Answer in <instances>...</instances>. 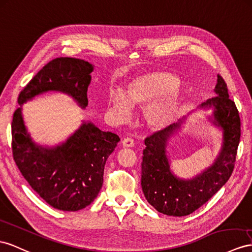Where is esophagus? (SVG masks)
Segmentation results:
<instances>
[{"label": "esophagus", "instance_id": "esophagus-1", "mask_svg": "<svg viewBox=\"0 0 252 252\" xmlns=\"http://www.w3.org/2000/svg\"><path fill=\"white\" fill-rule=\"evenodd\" d=\"M122 146L125 148H132L134 146V140L130 137H126L122 140Z\"/></svg>", "mask_w": 252, "mask_h": 252}]
</instances>
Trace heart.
<instances>
[{
  "mask_svg": "<svg viewBox=\"0 0 252 252\" xmlns=\"http://www.w3.org/2000/svg\"><path fill=\"white\" fill-rule=\"evenodd\" d=\"M108 103L120 118L130 115L131 106L145 108L148 126L162 131L178 118L182 106V89L177 76L164 71H153L131 77L126 84L125 94L112 93Z\"/></svg>",
  "mask_w": 252,
  "mask_h": 252,
  "instance_id": "b5f03b06",
  "label": "heart"
}]
</instances>
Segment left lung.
I'll return each instance as SVG.
<instances>
[{
  "mask_svg": "<svg viewBox=\"0 0 252 252\" xmlns=\"http://www.w3.org/2000/svg\"><path fill=\"white\" fill-rule=\"evenodd\" d=\"M216 96L206 100L200 109H211L208 120L220 128L221 148L208 168L191 179L176 176L170 168L168 147L170 138L181 130L186 117L165 130L145 139L141 163V188L154 209L168 216H186L203 205L228 181L234 168L236 150L241 138V120L235 103L229 98L227 84L217 75Z\"/></svg>",
  "mask_w": 252,
  "mask_h": 252,
  "instance_id": "obj_1",
  "label": "left lung"
}]
</instances>
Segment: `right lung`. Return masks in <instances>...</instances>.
<instances>
[{"label":"right lung","mask_w":252,"mask_h":252,"mask_svg":"<svg viewBox=\"0 0 252 252\" xmlns=\"http://www.w3.org/2000/svg\"><path fill=\"white\" fill-rule=\"evenodd\" d=\"M93 71L94 64L80 59L59 57L51 61L19 94L20 107L11 122L12 156L19 170L44 201L61 211L82 210L96 198L106 159L120 138L84 120L62 144L52 147L36 144L24 124L22 105L39 94L59 92L85 108Z\"/></svg>","instance_id":"obj_1"}]
</instances>
